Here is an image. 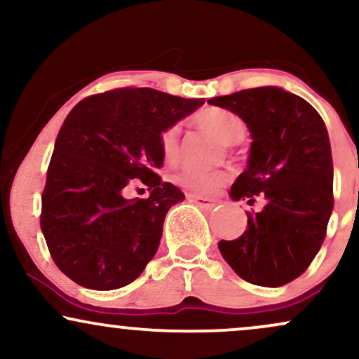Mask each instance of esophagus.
<instances>
[{
  "instance_id": "34e87169",
  "label": "esophagus",
  "mask_w": 359,
  "mask_h": 359,
  "mask_svg": "<svg viewBox=\"0 0 359 359\" xmlns=\"http://www.w3.org/2000/svg\"><path fill=\"white\" fill-rule=\"evenodd\" d=\"M187 197L192 201V203H196L197 205H201V208H204V209H212L214 205L217 204L216 199H209V197L197 196V194H189Z\"/></svg>"
}]
</instances>
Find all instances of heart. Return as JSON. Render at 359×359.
Masks as SVG:
<instances>
[{
  "mask_svg": "<svg viewBox=\"0 0 359 359\" xmlns=\"http://www.w3.org/2000/svg\"><path fill=\"white\" fill-rule=\"evenodd\" d=\"M196 123L203 130L214 135L222 145H238L246 135V123L233 111L224 108H208L196 116ZM180 126H170L160 137V150L165 160L175 158L179 150ZM229 179L226 170H197V168H182L175 175V182L189 191L209 194L221 187Z\"/></svg>",
  "mask_w": 359,
  "mask_h": 359,
  "instance_id": "obj_1",
  "label": "heart"
}]
</instances>
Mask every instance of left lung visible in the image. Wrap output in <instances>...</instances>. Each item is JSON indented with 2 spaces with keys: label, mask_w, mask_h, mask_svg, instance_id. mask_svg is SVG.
I'll use <instances>...</instances> for the list:
<instances>
[{
  "label": "left lung",
  "mask_w": 359,
  "mask_h": 359,
  "mask_svg": "<svg viewBox=\"0 0 359 359\" xmlns=\"http://www.w3.org/2000/svg\"><path fill=\"white\" fill-rule=\"evenodd\" d=\"M209 104L236 113L248 126V167L234 180L233 201L263 199L240 238L219 241L228 265L246 282L280 287L302 275L320 250L332 205V155L319 113L297 94L245 89Z\"/></svg>",
  "instance_id": "1"
}]
</instances>
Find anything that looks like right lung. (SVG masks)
<instances>
[{
    "label": "right lung",
    "mask_w": 359,
    "mask_h": 359,
    "mask_svg": "<svg viewBox=\"0 0 359 359\" xmlns=\"http://www.w3.org/2000/svg\"><path fill=\"white\" fill-rule=\"evenodd\" d=\"M204 104L150 88L86 97L55 140L40 226L55 265L79 285L113 290L140 277L155 257L168 209L185 199L163 182L160 137ZM145 183L147 200H128Z\"/></svg>",
    "instance_id": "add662e5"
}]
</instances>
